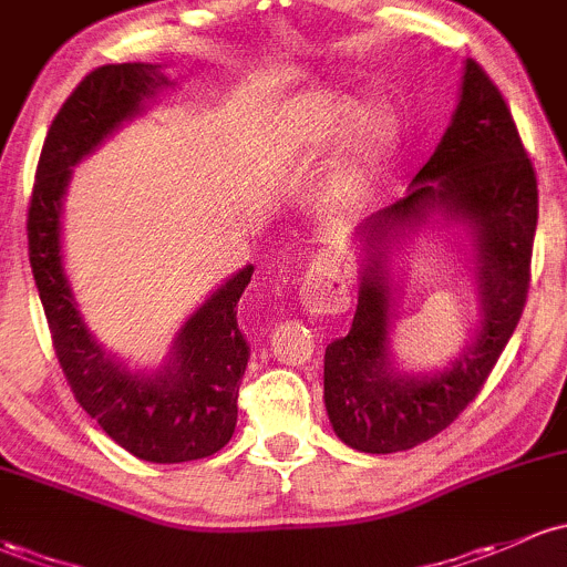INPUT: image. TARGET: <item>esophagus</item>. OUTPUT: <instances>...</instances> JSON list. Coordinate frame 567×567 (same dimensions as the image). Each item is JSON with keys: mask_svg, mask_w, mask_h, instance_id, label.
I'll list each match as a JSON object with an SVG mask.
<instances>
[{"mask_svg": "<svg viewBox=\"0 0 567 567\" xmlns=\"http://www.w3.org/2000/svg\"><path fill=\"white\" fill-rule=\"evenodd\" d=\"M302 308L310 316H340L351 306L349 284H346L340 267L330 259L316 261L306 272V281L300 289Z\"/></svg>", "mask_w": 567, "mask_h": 567, "instance_id": "esophagus-1", "label": "esophagus"}]
</instances>
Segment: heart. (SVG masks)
I'll use <instances>...</instances> for the list:
<instances>
[{
    "mask_svg": "<svg viewBox=\"0 0 567 567\" xmlns=\"http://www.w3.org/2000/svg\"><path fill=\"white\" fill-rule=\"evenodd\" d=\"M357 118L359 107L351 96L321 91V94L306 96V100H300L291 107L289 132L297 137V143L324 145L343 137ZM389 140H392V121H389V115L379 111L364 115L354 159L334 175L330 192H327V203L334 210H357L370 197L375 169H379V162L383 151H386Z\"/></svg>",
    "mask_w": 567,
    "mask_h": 567,
    "instance_id": "obj_1",
    "label": "heart"
}]
</instances>
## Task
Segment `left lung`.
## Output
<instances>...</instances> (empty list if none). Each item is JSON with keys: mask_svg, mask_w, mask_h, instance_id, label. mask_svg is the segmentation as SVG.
<instances>
[{"mask_svg": "<svg viewBox=\"0 0 567 567\" xmlns=\"http://www.w3.org/2000/svg\"><path fill=\"white\" fill-rule=\"evenodd\" d=\"M437 212L468 227L477 248L482 321L474 343L432 377L391 368L388 251ZM538 224V181L514 115L481 66L467 59L460 105L435 154L400 203L357 227L362 243L351 330L324 354V405L334 435L368 454L419 446L465 411L489 379L522 319Z\"/></svg>", "mask_w": 567, "mask_h": 567, "instance_id": "obj_1", "label": "left lung"}]
</instances>
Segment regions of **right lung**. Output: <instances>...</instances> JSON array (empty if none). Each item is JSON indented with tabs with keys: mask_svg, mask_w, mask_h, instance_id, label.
I'll return each instance as SVG.
<instances>
[{
	"mask_svg": "<svg viewBox=\"0 0 567 567\" xmlns=\"http://www.w3.org/2000/svg\"><path fill=\"white\" fill-rule=\"evenodd\" d=\"M164 86L169 81L159 66L140 62L96 66L78 83L42 145L27 233L53 349L75 400L121 449L173 465L216 454L233 437L237 392L251 357L237 327V302L254 267L235 272L188 316L164 368L130 373L89 332L62 257V205L72 167L143 113V102Z\"/></svg>",
	"mask_w": 567,
	"mask_h": 567,
	"instance_id": "add662e5",
	"label": "right lung"
}]
</instances>
